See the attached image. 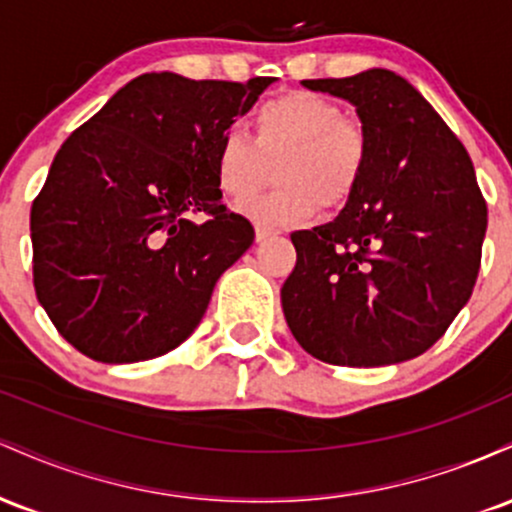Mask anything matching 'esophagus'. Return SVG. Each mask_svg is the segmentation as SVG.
Listing matches in <instances>:
<instances>
[{"mask_svg": "<svg viewBox=\"0 0 512 512\" xmlns=\"http://www.w3.org/2000/svg\"><path fill=\"white\" fill-rule=\"evenodd\" d=\"M272 236H276L274 228L262 226V223H257V226H255V238H257V240H267V238H272Z\"/></svg>", "mask_w": 512, "mask_h": 512, "instance_id": "1", "label": "esophagus"}]
</instances>
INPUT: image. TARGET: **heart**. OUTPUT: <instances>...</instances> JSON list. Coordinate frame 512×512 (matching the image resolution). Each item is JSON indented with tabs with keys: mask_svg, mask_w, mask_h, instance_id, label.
I'll return each mask as SVG.
<instances>
[{
	"mask_svg": "<svg viewBox=\"0 0 512 512\" xmlns=\"http://www.w3.org/2000/svg\"><path fill=\"white\" fill-rule=\"evenodd\" d=\"M279 185L240 202L264 223H296L322 209H339L356 195L370 163L366 129L346 120L337 103L310 91H289L255 110V139L228 127L216 144L214 175L226 197H248L269 178Z\"/></svg>",
	"mask_w": 512,
	"mask_h": 512,
	"instance_id": "b5f03b06",
	"label": "heart"
}]
</instances>
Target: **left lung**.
Returning <instances> with one entry per match:
<instances>
[{"mask_svg": "<svg viewBox=\"0 0 512 512\" xmlns=\"http://www.w3.org/2000/svg\"><path fill=\"white\" fill-rule=\"evenodd\" d=\"M303 86L354 105L370 163L337 219L291 233L286 322L310 356L332 366L409 361L443 337L477 284L489 214L472 158L390 69Z\"/></svg>", "mask_w": 512, "mask_h": 512, "instance_id": "1", "label": "left lung"}]
</instances>
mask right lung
Instances as JSON below:
<instances>
[{
  "label": "right lung",
  "mask_w": 512,
  "mask_h": 512,
  "mask_svg": "<svg viewBox=\"0 0 512 512\" xmlns=\"http://www.w3.org/2000/svg\"><path fill=\"white\" fill-rule=\"evenodd\" d=\"M272 81L142 74L69 134L33 202L31 240L35 296L76 351L149 361L197 330L255 240L221 202L216 144Z\"/></svg>",
  "instance_id": "right-lung-1"
}]
</instances>
